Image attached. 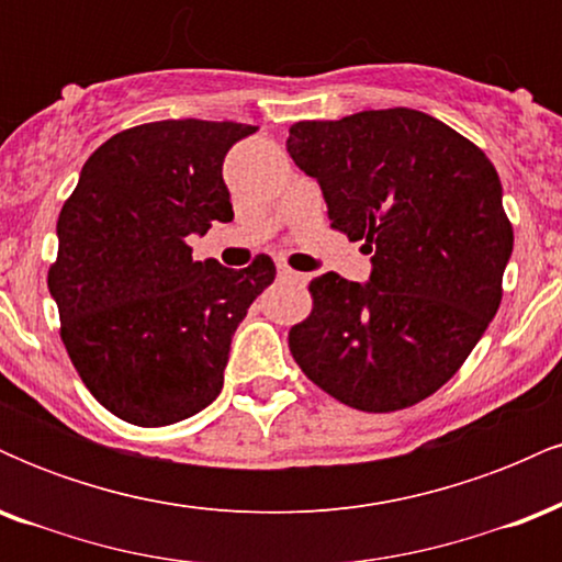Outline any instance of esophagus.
I'll use <instances>...</instances> for the list:
<instances>
[{
    "label": "esophagus",
    "mask_w": 562,
    "mask_h": 562,
    "mask_svg": "<svg viewBox=\"0 0 562 562\" xmlns=\"http://www.w3.org/2000/svg\"><path fill=\"white\" fill-rule=\"evenodd\" d=\"M277 277H280L282 282H293V285H301V282H306V277H303L301 272H295V269L285 267V263H280V267H277Z\"/></svg>",
    "instance_id": "esophagus-1"
}]
</instances>
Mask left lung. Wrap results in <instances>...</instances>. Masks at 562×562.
I'll return each instance as SVG.
<instances>
[{
    "label": "left lung",
    "mask_w": 562,
    "mask_h": 562,
    "mask_svg": "<svg viewBox=\"0 0 562 562\" xmlns=\"http://www.w3.org/2000/svg\"><path fill=\"white\" fill-rule=\"evenodd\" d=\"M288 153L319 182L330 227L372 256L370 282L312 280L314 308L290 327V353L353 409L423 402L499 308L513 254L499 173L481 147L409 108L299 121Z\"/></svg>",
    "instance_id": "8db88e82"
}]
</instances>
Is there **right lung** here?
<instances>
[{
	"label": "right lung",
	"mask_w": 562,
	"mask_h": 562,
	"mask_svg": "<svg viewBox=\"0 0 562 562\" xmlns=\"http://www.w3.org/2000/svg\"><path fill=\"white\" fill-rule=\"evenodd\" d=\"M259 126L156 121L119 132L83 164L57 218L47 285L89 393L121 420L160 428L222 393L237 325L274 261H195L190 235L232 222L224 156Z\"/></svg>",
	"instance_id": "add662e5"
}]
</instances>
